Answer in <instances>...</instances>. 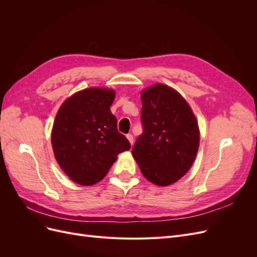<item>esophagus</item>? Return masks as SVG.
I'll list each match as a JSON object with an SVG mask.
<instances>
[{
	"instance_id": "1",
	"label": "esophagus",
	"mask_w": 257,
	"mask_h": 257,
	"mask_svg": "<svg viewBox=\"0 0 257 257\" xmlns=\"http://www.w3.org/2000/svg\"><path fill=\"white\" fill-rule=\"evenodd\" d=\"M126 138H127V141L130 142L131 146L133 145V143H134V138H133V135H132V134H127V135H126Z\"/></svg>"
}]
</instances>
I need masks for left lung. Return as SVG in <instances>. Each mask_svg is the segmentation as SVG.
Here are the masks:
<instances>
[{
  "label": "left lung",
  "mask_w": 257,
  "mask_h": 257,
  "mask_svg": "<svg viewBox=\"0 0 257 257\" xmlns=\"http://www.w3.org/2000/svg\"><path fill=\"white\" fill-rule=\"evenodd\" d=\"M141 96L144 133L132 154L148 181L167 186L193 165L199 147L198 122L185 98L166 84H152Z\"/></svg>",
  "instance_id": "obj_1"
}]
</instances>
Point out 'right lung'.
Returning a JSON list of instances; mask_svg holds the SVG:
<instances>
[{"label":"right lung","instance_id":"obj_1","mask_svg":"<svg viewBox=\"0 0 257 257\" xmlns=\"http://www.w3.org/2000/svg\"><path fill=\"white\" fill-rule=\"evenodd\" d=\"M115 91L87 88L67 97L51 131L54 158L71 180L93 185L106 176L118 154L131 149L110 111Z\"/></svg>","mask_w":257,"mask_h":257}]
</instances>
